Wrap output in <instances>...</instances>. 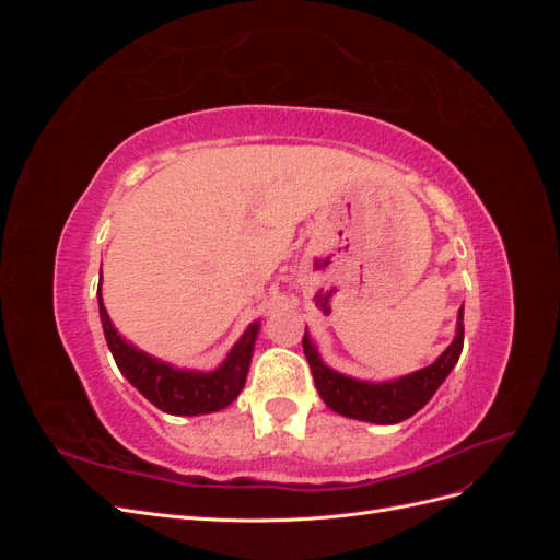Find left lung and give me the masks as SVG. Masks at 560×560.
<instances>
[{
	"label": "left lung",
	"instance_id": "obj_1",
	"mask_svg": "<svg viewBox=\"0 0 560 560\" xmlns=\"http://www.w3.org/2000/svg\"><path fill=\"white\" fill-rule=\"evenodd\" d=\"M463 313V308L457 311L451 346L432 364L389 381H362L331 369L322 360L306 329V334H303V352H306L319 397L325 399L331 411L354 420L376 422V425H395V422L411 418L434 397L439 385L446 381L457 360H460L465 341Z\"/></svg>",
	"mask_w": 560,
	"mask_h": 560
}]
</instances>
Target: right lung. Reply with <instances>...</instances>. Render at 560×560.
I'll list each match as a JSON object with an SVG mask.
<instances>
[{
    "label": "right lung",
    "mask_w": 560,
    "mask_h": 560,
    "mask_svg": "<svg viewBox=\"0 0 560 560\" xmlns=\"http://www.w3.org/2000/svg\"><path fill=\"white\" fill-rule=\"evenodd\" d=\"M97 308L107 346L118 371H121L128 383L132 387H138V393L144 395L156 409L171 416H206L226 409L245 387L254 343H257V336L261 329L259 319H254L243 331V336L229 350L222 364L212 371H198L163 362L154 358V354L132 346L118 334L103 303V273H100L97 284Z\"/></svg>",
    "instance_id": "obj_1"
}]
</instances>
